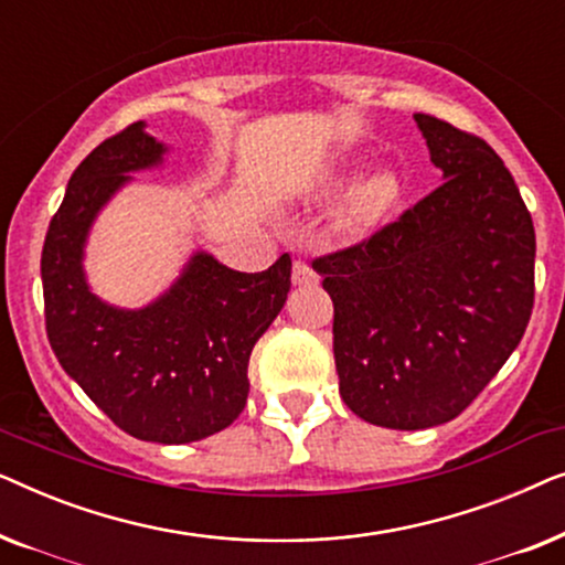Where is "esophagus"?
Here are the masks:
<instances>
[{"label": "esophagus", "mask_w": 565, "mask_h": 565, "mask_svg": "<svg viewBox=\"0 0 565 565\" xmlns=\"http://www.w3.org/2000/svg\"><path fill=\"white\" fill-rule=\"evenodd\" d=\"M319 282V275L316 269L303 259L292 262V285H316Z\"/></svg>", "instance_id": "esophagus-1"}]
</instances>
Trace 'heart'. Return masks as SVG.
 <instances>
[{
    "instance_id": "heart-1",
    "label": "heart",
    "mask_w": 565,
    "mask_h": 565,
    "mask_svg": "<svg viewBox=\"0 0 565 565\" xmlns=\"http://www.w3.org/2000/svg\"><path fill=\"white\" fill-rule=\"evenodd\" d=\"M350 174V169L331 174L327 180V192L342 190ZM401 195H404V188H401L398 174L391 169H375L347 190L342 205H339V221L350 234H365V231L381 226L396 211Z\"/></svg>"
}]
</instances>
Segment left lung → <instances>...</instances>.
Segmentation results:
<instances>
[{"label": "left lung", "mask_w": 565, "mask_h": 565, "mask_svg": "<svg viewBox=\"0 0 565 565\" xmlns=\"http://www.w3.org/2000/svg\"><path fill=\"white\" fill-rule=\"evenodd\" d=\"M443 184L396 223L313 262L334 300L339 393L360 419L429 429L481 393L527 329L535 228L481 138L414 115Z\"/></svg>", "instance_id": "8db88e82"}]
</instances>
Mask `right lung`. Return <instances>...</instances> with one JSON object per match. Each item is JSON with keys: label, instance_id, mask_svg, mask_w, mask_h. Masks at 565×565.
I'll return each mask as SVG.
<instances>
[{"label": "right lung", "instance_id": "obj_1", "mask_svg": "<svg viewBox=\"0 0 565 565\" xmlns=\"http://www.w3.org/2000/svg\"><path fill=\"white\" fill-rule=\"evenodd\" d=\"M167 153L143 120L99 143L66 184L41 277L45 331L66 375L130 437L184 445L244 412L249 354L288 300L290 257L265 273H238L198 249L151 303L99 298L84 269L92 226L130 174L159 169Z\"/></svg>", "mask_w": 565, "mask_h": 565}]
</instances>
